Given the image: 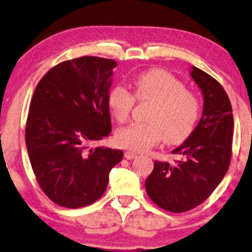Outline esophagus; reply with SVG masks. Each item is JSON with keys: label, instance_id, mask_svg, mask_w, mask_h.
I'll list each match as a JSON object with an SVG mask.
<instances>
[{"label": "esophagus", "instance_id": "esophagus-1", "mask_svg": "<svg viewBox=\"0 0 252 252\" xmlns=\"http://www.w3.org/2000/svg\"><path fill=\"white\" fill-rule=\"evenodd\" d=\"M124 157H126V159H133V158H136L137 157V154L136 152H132V151H126V154H124Z\"/></svg>", "mask_w": 252, "mask_h": 252}]
</instances>
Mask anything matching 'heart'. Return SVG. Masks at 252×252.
I'll return each mask as SVG.
<instances>
[{
	"instance_id": "heart-1",
	"label": "heart",
	"mask_w": 252,
	"mask_h": 252,
	"mask_svg": "<svg viewBox=\"0 0 252 252\" xmlns=\"http://www.w3.org/2000/svg\"><path fill=\"white\" fill-rule=\"evenodd\" d=\"M137 100L151 101L146 114L148 122L130 123L115 133L121 148L146 151L164 137L170 144H178L189 137L199 120L200 102L180 80L163 69H149L133 79ZM135 97L126 87L116 85L107 96L108 108L117 122L129 117Z\"/></svg>"
}]
</instances>
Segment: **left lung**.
Instances as JSON below:
<instances>
[{
  "label": "left lung",
  "mask_w": 252,
  "mask_h": 252,
  "mask_svg": "<svg viewBox=\"0 0 252 252\" xmlns=\"http://www.w3.org/2000/svg\"><path fill=\"white\" fill-rule=\"evenodd\" d=\"M189 74L201 91L202 115L192 133L172 151L174 163L155 161L145 181L150 199L168 212L183 213L202 203L227 173L231 157L234 117L225 91L195 66Z\"/></svg>",
  "instance_id": "1"
}]
</instances>
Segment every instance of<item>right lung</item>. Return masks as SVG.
I'll use <instances>...</instances> for the list:
<instances>
[{"mask_svg":"<svg viewBox=\"0 0 252 252\" xmlns=\"http://www.w3.org/2000/svg\"><path fill=\"white\" fill-rule=\"evenodd\" d=\"M116 65L100 57L67 60L34 89L25 143L40 189L57 205L79 208L96 201L122 160L121 150L88 146L111 132L107 96Z\"/></svg>","mask_w":252,"mask_h":252,"instance_id":"obj_1","label":"right lung"}]
</instances>
